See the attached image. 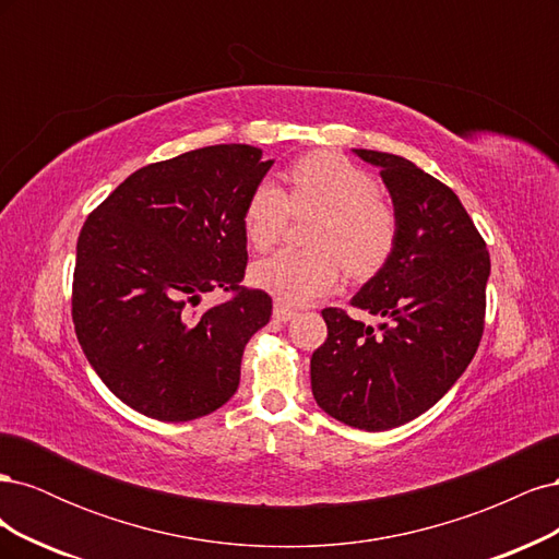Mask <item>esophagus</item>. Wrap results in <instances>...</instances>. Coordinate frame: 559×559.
<instances>
[{
	"mask_svg": "<svg viewBox=\"0 0 559 559\" xmlns=\"http://www.w3.org/2000/svg\"><path fill=\"white\" fill-rule=\"evenodd\" d=\"M273 317H275L277 321H292V319L296 317V310H292L289 306H284V302H275Z\"/></svg>",
	"mask_w": 559,
	"mask_h": 559,
	"instance_id": "34e87169",
	"label": "esophagus"
}]
</instances>
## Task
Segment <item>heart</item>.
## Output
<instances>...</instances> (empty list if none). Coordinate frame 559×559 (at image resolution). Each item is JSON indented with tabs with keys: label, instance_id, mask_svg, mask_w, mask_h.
<instances>
[{
	"label": "heart",
	"instance_id": "1",
	"mask_svg": "<svg viewBox=\"0 0 559 559\" xmlns=\"http://www.w3.org/2000/svg\"><path fill=\"white\" fill-rule=\"evenodd\" d=\"M312 216L308 247L284 249L249 267V280L289 306H302L333 292L343 280V265L354 277H368L392 257L399 216L380 191L373 175L345 156L317 151L289 170V191L273 181L253 186L242 210L247 242L265 251L289 222V214Z\"/></svg>",
	"mask_w": 559,
	"mask_h": 559
}]
</instances>
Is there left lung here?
<instances>
[{
    "instance_id": "1",
    "label": "left lung",
    "mask_w": 559,
    "mask_h": 559,
    "mask_svg": "<svg viewBox=\"0 0 559 559\" xmlns=\"http://www.w3.org/2000/svg\"><path fill=\"white\" fill-rule=\"evenodd\" d=\"M380 167L399 216L392 257L352 306L386 317L378 329L341 308L321 310L329 337L310 359L317 405L343 425L386 431L448 389L476 354L485 326L489 253L460 198L411 160L354 148Z\"/></svg>"
}]
</instances>
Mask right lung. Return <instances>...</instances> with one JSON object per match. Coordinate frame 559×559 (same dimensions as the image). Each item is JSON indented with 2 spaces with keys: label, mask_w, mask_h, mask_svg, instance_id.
Segmentation results:
<instances>
[{
  "label": "right lung",
  "mask_w": 559,
  "mask_h": 559,
  "mask_svg": "<svg viewBox=\"0 0 559 559\" xmlns=\"http://www.w3.org/2000/svg\"><path fill=\"white\" fill-rule=\"evenodd\" d=\"M275 160L216 144L132 173L81 228L72 286L79 345L111 392L160 421L214 413L238 392L242 352L273 298L240 286L242 210ZM231 298L205 313L202 293Z\"/></svg>",
  "instance_id": "obj_1"
}]
</instances>
